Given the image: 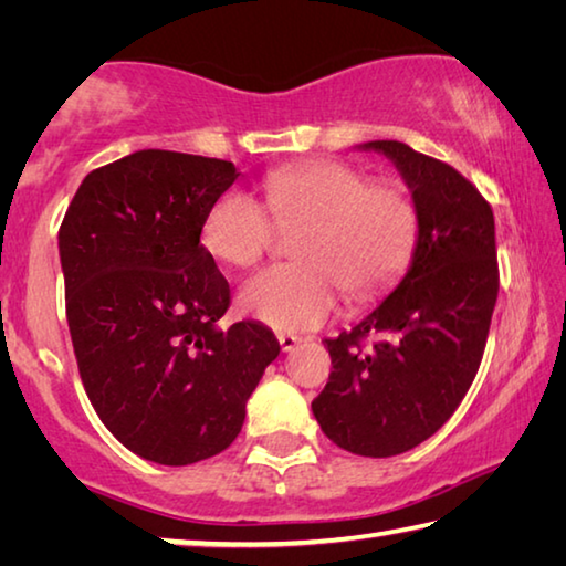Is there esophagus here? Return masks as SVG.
Segmentation results:
<instances>
[{
  "label": "esophagus",
  "mask_w": 566,
  "mask_h": 566,
  "mask_svg": "<svg viewBox=\"0 0 566 566\" xmlns=\"http://www.w3.org/2000/svg\"><path fill=\"white\" fill-rule=\"evenodd\" d=\"M276 339H280L282 352H292L296 344L302 342V337H296V334H280V337H276Z\"/></svg>",
  "instance_id": "1"
}]
</instances>
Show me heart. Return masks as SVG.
<instances>
[{
  "label": "heart",
  "instance_id": "1",
  "mask_svg": "<svg viewBox=\"0 0 566 566\" xmlns=\"http://www.w3.org/2000/svg\"><path fill=\"white\" fill-rule=\"evenodd\" d=\"M266 210L244 189H229L207 209L202 244L229 266L260 262L280 224L304 222L294 239L296 264L249 276L239 310L280 332L314 329L329 319L342 286L352 300L377 294L405 272L419 234V209L399 181L334 159L274 169L264 179Z\"/></svg>",
  "mask_w": 566,
  "mask_h": 566
}]
</instances>
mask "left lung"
<instances>
[{
  "mask_svg": "<svg viewBox=\"0 0 566 566\" xmlns=\"http://www.w3.org/2000/svg\"><path fill=\"white\" fill-rule=\"evenodd\" d=\"M399 169L419 209L405 280L367 317L324 339L332 375L312 401L322 432L361 457L432 437L476 377L500 292L494 214L472 181L395 139L367 142ZM375 336L367 350L360 342Z\"/></svg>",
  "mask_w": 566,
  "mask_h": 566,
  "instance_id": "8db88e82",
  "label": "left lung"
}]
</instances>
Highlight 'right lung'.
Masks as SVG:
<instances>
[{
    "mask_svg": "<svg viewBox=\"0 0 566 566\" xmlns=\"http://www.w3.org/2000/svg\"><path fill=\"white\" fill-rule=\"evenodd\" d=\"M237 177L232 161L142 149L90 171L60 227L82 385L104 427L149 462L224 452L280 354L264 324L217 327L229 284L199 237Z\"/></svg>",
    "mask_w": 566,
    "mask_h": 566,
    "instance_id": "1",
    "label": "right lung"
}]
</instances>
